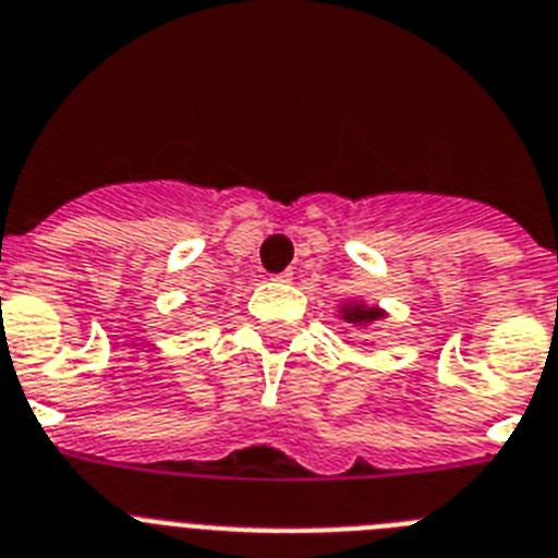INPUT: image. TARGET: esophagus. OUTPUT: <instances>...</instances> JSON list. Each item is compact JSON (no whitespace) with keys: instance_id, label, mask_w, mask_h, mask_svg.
Returning a JSON list of instances; mask_svg holds the SVG:
<instances>
[{"instance_id":"obj_1","label":"esophagus","mask_w":558,"mask_h":558,"mask_svg":"<svg viewBox=\"0 0 558 558\" xmlns=\"http://www.w3.org/2000/svg\"><path fill=\"white\" fill-rule=\"evenodd\" d=\"M272 280H278V283H289V280H292V272H278L272 275Z\"/></svg>"}]
</instances>
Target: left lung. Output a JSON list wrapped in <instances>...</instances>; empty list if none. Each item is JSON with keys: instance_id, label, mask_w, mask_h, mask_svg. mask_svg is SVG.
<instances>
[{"instance_id": "1", "label": "left lung", "mask_w": 558, "mask_h": 558, "mask_svg": "<svg viewBox=\"0 0 558 558\" xmlns=\"http://www.w3.org/2000/svg\"><path fill=\"white\" fill-rule=\"evenodd\" d=\"M342 317H345V323H373V319H379L381 312L379 308H367V306H345L342 308Z\"/></svg>"}]
</instances>
